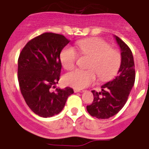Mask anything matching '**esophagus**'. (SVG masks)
<instances>
[{
    "label": "esophagus",
    "instance_id": "34e87169",
    "mask_svg": "<svg viewBox=\"0 0 149 149\" xmlns=\"http://www.w3.org/2000/svg\"><path fill=\"white\" fill-rule=\"evenodd\" d=\"M74 91H75V92H84V90H83V89L75 88Z\"/></svg>",
    "mask_w": 149,
    "mask_h": 149
}]
</instances>
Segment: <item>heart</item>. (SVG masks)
I'll return each instance as SVG.
<instances>
[{"instance_id": "heart-1", "label": "heart", "mask_w": 149, "mask_h": 149, "mask_svg": "<svg viewBox=\"0 0 149 149\" xmlns=\"http://www.w3.org/2000/svg\"><path fill=\"white\" fill-rule=\"evenodd\" d=\"M77 47L80 54L90 58L88 70L76 69L64 77L65 84L81 89L91 85L96 80V74L100 80H109L114 77L119 69L122 61L120 53L111 49L110 44L99 38H89L79 41ZM78 54L72 47H66L60 54L64 69H72L76 65Z\"/></svg>"}]
</instances>
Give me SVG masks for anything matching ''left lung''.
Masks as SVG:
<instances>
[{
  "instance_id": "left-lung-1",
  "label": "left lung",
  "mask_w": 149,
  "mask_h": 149,
  "mask_svg": "<svg viewBox=\"0 0 149 149\" xmlns=\"http://www.w3.org/2000/svg\"><path fill=\"white\" fill-rule=\"evenodd\" d=\"M121 49L122 61L115 79L101 87L102 91H91L94 100L87 111L91 116L107 119L114 116L124 107L135 82V65L131 49L118 36H114Z\"/></svg>"
}]
</instances>
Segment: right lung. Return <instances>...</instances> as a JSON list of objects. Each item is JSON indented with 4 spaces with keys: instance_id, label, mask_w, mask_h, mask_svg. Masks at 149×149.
I'll return each mask as SVG.
<instances>
[{
    "instance_id": "right-lung-1",
    "label": "right lung",
    "mask_w": 149,
    "mask_h": 149,
    "mask_svg": "<svg viewBox=\"0 0 149 149\" xmlns=\"http://www.w3.org/2000/svg\"><path fill=\"white\" fill-rule=\"evenodd\" d=\"M69 41L62 35L47 32L32 38L19 54L18 81L21 94L30 109L38 116L49 118L62 111L69 87L51 91L60 79V54Z\"/></svg>"
}]
</instances>
